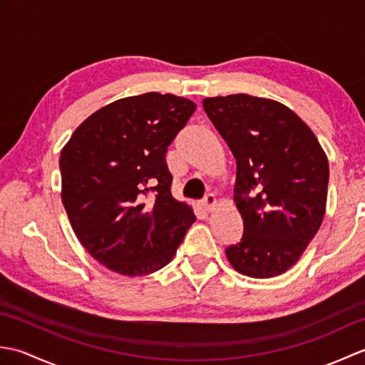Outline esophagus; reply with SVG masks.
Wrapping results in <instances>:
<instances>
[{"label": "esophagus", "instance_id": "34e87169", "mask_svg": "<svg viewBox=\"0 0 365 365\" xmlns=\"http://www.w3.org/2000/svg\"><path fill=\"white\" fill-rule=\"evenodd\" d=\"M215 204H216V199H215L213 195H207L202 200V207H204L205 212H212Z\"/></svg>", "mask_w": 365, "mask_h": 365}]
</instances>
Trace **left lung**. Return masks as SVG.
<instances>
[{
    "mask_svg": "<svg viewBox=\"0 0 365 365\" xmlns=\"http://www.w3.org/2000/svg\"><path fill=\"white\" fill-rule=\"evenodd\" d=\"M202 106L237 160L243 237L226 247L230 265L259 279L282 274L322 226L327 155L312 130L274 100L234 94L204 98Z\"/></svg>",
    "mask_w": 365,
    "mask_h": 365,
    "instance_id": "obj_1",
    "label": "left lung"
}]
</instances>
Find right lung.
I'll return each mask as SVG.
<instances>
[{"instance_id":"right-lung-1","label":"right lung","mask_w":365,"mask_h":365,"mask_svg":"<svg viewBox=\"0 0 365 365\" xmlns=\"http://www.w3.org/2000/svg\"><path fill=\"white\" fill-rule=\"evenodd\" d=\"M196 103L147 92L103 106L61 152L63 204L73 232L98 263L144 276L170 262L196 221L170 195L166 152Z\"/></svg>"}]
</instances>
